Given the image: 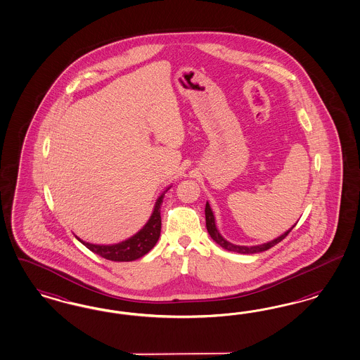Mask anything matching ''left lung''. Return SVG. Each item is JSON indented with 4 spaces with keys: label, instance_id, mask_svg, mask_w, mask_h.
<instances>
[{
    "label": "left lung",
    "instance_id": "8db88e82",
    "mask_svg": "<svg viewBox=\"0 0 360 360\" xmlns=\"http://www.w3.org/2000/svg\"><path fill=\"white\" fill-rule=\"evenodd\" d=\"M205 226H207L208 233L211 235V238H212L220 247H223L226 251H232V252L238 253H257L266 251V250H269L271 247L276 245L278 243H280L281 240L284 239V238L292 231V228L295 226H291L288 231H285L283 235H280L279 238L271 240V241H266L264 244L250 245V247H248V245H236V244H233V243H229L228 240L224 239V238L220 235V232H219V229H217V226H216V223H214V216H213L212 210H211L208 201H207V204H205Z\"/></svg>",
    "mask_w": 360,
    "mask_h": 360
}]
</instances>
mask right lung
Here are the masks:
<instances>
[{
	"mask_svg": "<svg viewBox=\"0 0 360 360\" xmlns=\"http://www.w3.org/2000/svg\"><path fill=\"white\" fill-rule=\"evenodd\" d=\"M168 189L169 188H167V191ZM167 191H164V193H161L159 199L156 200L153 212L150 214L147 224L143 226L137 233H134L132 238L124 240L117 244H109V245L86 243L79 238L77 240H80L81 243L92 252L97 253L101 257L112 262H134L136 259L143 257L156 245L158 240L160 238V205Z\"/></svg>",
	"mask_w": 360,
	"mask_h": 360,
	"instance_id": "obj_1",
	"label": "right lung"
}]
</instances>
